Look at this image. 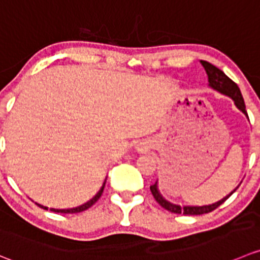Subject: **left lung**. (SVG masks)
Here are the masks:
<instances>
[{"instance_id": "1", "label": "left lung", "mask_w": 260, "mask_h": 260, "mask_svg": "<svg viewBox=\"0 0 260 260\" xmlns=\"http://www.w3.org/2000/svg\"><path fill=\"white\" fill-rule=\"evenodd\" d=\"M201 63H202L203 69H205L206 74H207V76H208V82H210V86L212 87V89L217 90V91H220V92H222V94L230 96L231 99L234 100V103H235L236 107H238L239 109H240L241 112H243L244 114L249 118L248 113H246V109H245V103H244V99H243V96H241L240 89H239L238 85H236L235 82L230 79V77L226 76V75L223 74L220 69H217V67L213 66V64H211V63L206 62V60H201ZM150 189H151V193H152L153 198L156 200V202H157L162 208L168 210L169 212L176 213V215H180V213H183V215H205V213L212 212V211L216 210L218 206L222 205V203L225 202V201L228 200V198L230 197L231 194H233L238 188H236L234 191H231V193L229 194V196H226L225 198H222L221 201H218V202L213 203V205H210V206H200V207H198V206H184V207H181V206H176V205H173V203L168 202V201L164 200V198L160 196V193H158L157 183H155L153 185H151Z\"/></svg>"}]
</instances>
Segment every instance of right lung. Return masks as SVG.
Returning <instances> with one entry per match:
<instances>
[{"label":"right lung","mask_w":260,"mask_h":260,"mask_svg":"<svg viewBox=\"0 0 260 260\" xmlns=\"http://www.w3.org/2000/svg\"><path fill=\"white\" fill-rule=\"evenodd\" d=\"M104 186H105V183L103 184V186H102V189H100V190H99V193H98L96 196H95V197L92 198V200H90L89 202L85 203V205H82V206H80V207L70 208V210H54V208H50V211H53V212H58V213H79V212H82V211L87 210V208L91 207L92 205H95V202H96V201L99 200L100 197H102L103 190H104ZM37 205H38V203H37ZM38 206H39L40 208H44V210H48L47 207H43V206H40V205H38Z\"/></svg>","instance_id":"add662e5"}]
</instances>
